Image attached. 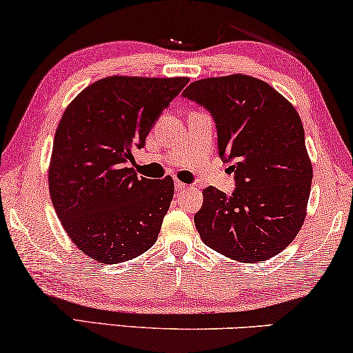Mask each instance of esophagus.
I'll return each mask as SVG.
<instances>
[{
	"label": "esophagus",
	"instance_id": "obj_1",
	"mask_svg": "<svg viewBox=\"0 0 353 353\" xmlns=\"http://www.w3.org/2000/svg\"><path fill=\"white\" fill-rule=\"evenodd\" d=\"M188 186L186 183H183V181H175V190L178 191V192H183V191H186L188 190Z\"/></svg>",
	"mask_w": 353,
	"mask_h": 353
}]
</instances>
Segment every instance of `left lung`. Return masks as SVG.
Segmentation results:
<instances>
[{"instance_id": "obj_1", "label": "left lung", "mask_w": 353, "mask_h": 353, "mask_svg": "<svg viewBox=\"0 0 353 353\" xmlns=\"http://www.w3.org/2000/svg\"><path fill=\"white\" fill-rule=\"evenodd\" d=\"M183 96L214 115L220 156L236 175L231 196L214 186L202 191L194 215L201 239L236 262L274 257L301 231L310 196L313 167L296 108L243 74L196 80Z\"/></svg>"}]
</instances>
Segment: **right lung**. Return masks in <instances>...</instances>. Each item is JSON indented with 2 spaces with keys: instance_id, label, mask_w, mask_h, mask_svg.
Segmentation results:
<instances>
[{
  "instance_id": "obj_1",
  "label": "right lung",
  "mask_w": 353,
  "mask_h": 353,
  "mask_svg": "<svg viewBox=\"0 0 353 353\" xmlns=\"http://www.w3.org/2000/svg\"><path fill=\"white\" fill-rule=\"evenodd\" d=\"M188 77L112 75L75 96L56 128L50 196L65 233L98 263L151 249L173 199L172 176L138 178L130 162Z\"/></svg>"
}]
</instances>
